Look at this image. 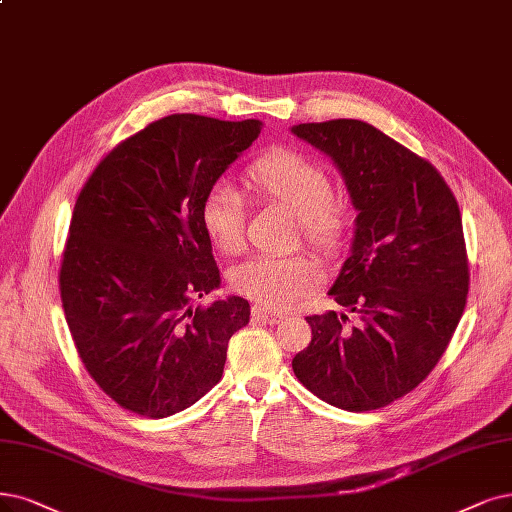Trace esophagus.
<instances>
[{
    "mask_svg": "<svg viewBox=\"0 0 512 512\" xmlns=\"http://www.w3.org/2000/svg\"><path fill=\"white\" fill-rule=\"evenodd\" d=\"M253 318L259 320V323H266V325H276L282 320V314H276L272 310H266L261 306H253Z\"/></svg>",
    "mask_w": 512,
    "mask_h": 512,
    "instance_id": "34e87169",
    "label": "esophagus"
}]
</instances>
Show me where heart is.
Segmentation results:
<instances>
[{"instance_id":"b5f03b06","label":"heart","mask_w":512,"mask_h":512,"mask_svg":"<svg viewBox=\"0 0 512 512\" xmlns=\"http://www.w3.org/2000/svg\"><path fill=\"white\" fill-rule=\"evenodd\" d=\"M244 189L257 202L297 217L301 238L318 253L337 251L346 213L331 192L327 170L289 147H272L244 173ZM202 230L223 255H236L244 242V200L234 187L217 183L200 206ZM316 263L304 255L255 257L230 272V287L266 310H282L318 282Z\"/></svg>"}]
</instances>
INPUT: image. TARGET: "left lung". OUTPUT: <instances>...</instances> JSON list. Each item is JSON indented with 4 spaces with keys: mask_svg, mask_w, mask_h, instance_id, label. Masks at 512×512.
Segmentation results:
<instances>
[{
    "mask_svg": "<svg viewBox=\"0 0 512 512\" xmlns=\"http://www.w3.org/2000/svg\"><path fill=\"white\" fill-rule=\"evenodd\" d=\"M327 154L358 211L350 257L329 295L358 316H308L297 380L346 411L380 409L422 384L456 331L468 293L460 206L428 160L361 120L293 126Z\"/></svg>",
    "mask_w": 512,
    "mask_h": 512,
    "instance_id": "left-lung-1",
    "label": "left lung"
}]
</instances>
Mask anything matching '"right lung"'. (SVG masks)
<instances>
[{"mask_svg":"<svg viewBox=\"0 0 512 512\" xmlns=\"http://www.w3.org/2000/svg\"><path fill=\"white\" fill-rule=\"evenodd\" d=\"M261 126L166 116L113 147L75 200L59 274L67 325L92 380L143 418L202 399L249 325L242 297L192 301L221 285L202 200Z\"/></svg>","mask_w":512,"mask_h":512,"instance_id":"obj_1","label":"right lung"}]
</instances>
